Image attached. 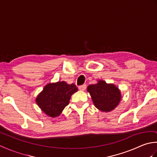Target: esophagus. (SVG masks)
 I'll list each match as a JSON object with an SVG mask.
<instances>
[{"mask_svg": "<svg viewBox=\"0 0 157 157\" xmlns=\"http://www.w3.org/2000/svg\"><path fill=\"white\" fill-rule=\"evenodd\" d=\"M78 88H79V90L84 91V90H85L86 88V85H82L80 86H79Z\"/></svg>", "mask_w": 157, "mask_h": 157, "instance_id": "34e87169", "label": "esophagus"}]
</instances>
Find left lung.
<instances>
[{
  "label": "left lung",
  "mask_w": 157,
  "mask_h": 157,
  "mask_svg": "<svg viewBox=\"0 0 157 157\" xmlns=\"http://www.w3.org/2000/svg\"><path fill=\"white\" fill-rule=\"evenodd\" d=\"M87 92L94 105L102 112L113 111L121 101L120 90L115 84H107L102 79H98L95 84L89 85Z\"/></svg>",
  "instance_id": "1"
}]
</instances>
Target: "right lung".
I'll list each match as a JSON object with an SVG mask.
<instances>
[{
  "instance_id": "add662e5",
  "label": "right lung",
  "mask_w": 157,
  "mask_h": 157,
  "mask_svg": "<svg viewBox=\"0 0 157 157\" xmlns=\"http://www.w3.org/2000/svg\"><path fill=\"white\" fill-rule=\"evenodd\" d=\"M76 92L78 88L73 84H68L65 81L49 83L39 93L36 102L46 115L56 117L61 114L69 105L71 96Z\"/></svg>"
}]
</instances>
